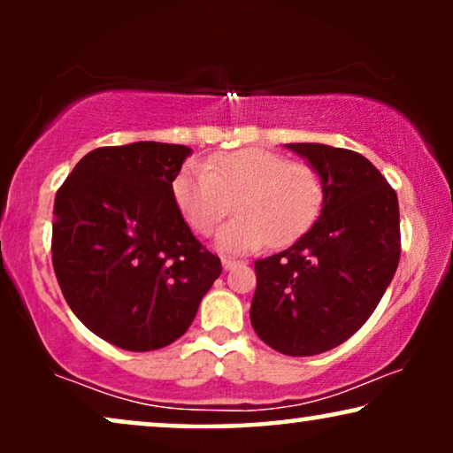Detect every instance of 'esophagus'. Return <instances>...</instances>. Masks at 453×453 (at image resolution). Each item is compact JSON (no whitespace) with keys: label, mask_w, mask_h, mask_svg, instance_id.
<instances>
[{"label":"esophagus","mask_w":453,"mask_h":453,"mask_svg":"<svg viewBox=\"0 0 453 453\" xmlns=\"http://www.w3.org/2000/svg\"><path fill=\"white\" fill-rule=\"evenodd\" d=\"M241 262H237V259H231V257H222V268L225 270H234L237 268Z\"/></svg>","instance_id":"obj_1"}]
</instances>
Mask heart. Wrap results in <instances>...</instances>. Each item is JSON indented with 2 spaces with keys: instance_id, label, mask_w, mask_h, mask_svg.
<instances>
[{
  "instance_id": "1",
  "label": "heart",
  "mask_w": 453,
  "mask_h": 453,
  "mask_svg": "<svg viewBox=\"0 0 453 453\" xmlns=\"http://www.w3.org/2000/svg\"><path fill=\"white\" fill-rule=\"evenodd\" d=\"M171 189L183 220L202 237L214 233L234 200L239 216L216 237L219 250L228 253L256 251L265 241L274 247L293 243L318 220L326 197L324 179L311 165L264 148L185 165Z\"/></svg>"
}]
</instances>
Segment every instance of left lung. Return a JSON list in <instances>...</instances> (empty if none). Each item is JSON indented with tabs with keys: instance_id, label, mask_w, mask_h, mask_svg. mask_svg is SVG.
Returning a JSON list of instances; mask_svg holds the SVG:
<instances>
[{
	"instance_id": "1",
	"label": "left lung",
	"mask_w": 453,
	"mask_h": 453,
	"mask_svg": "<svg viewBox=\"0 0 453 453\" xmlns=\"http://www.w3.org/2000/svg\"><path fill=\"white\" fill-rule=\"evenodd\" d=\"M326 185L315 225L256 262L251 326L272 349L311 357L346 342L375 311L400 262L398 196L363 154L287 144Z\"/></svg>"
}]
</instances>
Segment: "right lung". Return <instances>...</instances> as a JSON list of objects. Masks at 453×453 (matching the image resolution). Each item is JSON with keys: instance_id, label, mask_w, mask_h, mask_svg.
<instances>
[{"instance_id": "right-lung-1", "label": "right lung", "mask_w": 453, "mask_h": 453, "mask_svg": "<svg viewBox=\"0 0 453 453\" xmlns=\"http://www.w3.org/2000/svg\"><path fill=\"white\" fill-rule=\"evenodd\" d=\"M191 148L163 142L86 154L53 206V270L98 338L132 352L181 338L222 265L189 231L173 179Z\"/></svg>"}]
</instances>
